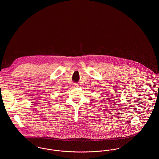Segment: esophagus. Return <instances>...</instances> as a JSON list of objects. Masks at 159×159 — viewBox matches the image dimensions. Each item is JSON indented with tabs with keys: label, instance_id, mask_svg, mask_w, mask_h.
<instances>
[{
	"label": "esophagus",
	"instance_id": "1",
	"mask_svg": "<svg viewBox=\"0 0 159 159\" xmlns=\"http://www.w3.org/2000/svg\"><path fill=\"white\" fill-rule=\"evenodd\" d=\"M74 87H78V85H77V84H74Z\"/></svg>",
	"mask_w": 159,
	"mask_h": 159
}]
</instances>
